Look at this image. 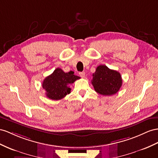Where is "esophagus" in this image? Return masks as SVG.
I'll return each mask as SVG.
<instances>
[{
	"instance_id": "34e87169",
	"label": "esophagus",
	"mask_w": 158,
	"mask_h": 158,
	"mask_svg": "<svg viewBox=\"0 0 158 158\" xmlns=\"http://www.w3.org/2000/svg\"><path fill=\"white\" fill-rule=\"evenodd\" d=\"M79 74L81 77H82V78H84L85 77V72H80Z\"/></svg>"
}]
</instances>
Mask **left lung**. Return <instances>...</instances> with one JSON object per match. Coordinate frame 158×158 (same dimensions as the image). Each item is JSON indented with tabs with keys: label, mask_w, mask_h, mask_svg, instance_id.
I'll use <instances>...</instances> for the list:
<instances>
[{
	"label": "left lung",
	"mask_w": 158,
	"mask_h": 158,
	"mask_svg": "<svg viewBox=\"0 0 158 158\" xmlns=\"http://www.w3.org/2000/svg\"><path fill=\"white\" fill-rule=\"evenodd\" d=\"M91 83L95 91L103 95H112L118 92L122 85V79L118 71L99 65L93 74Z\"/></svg>",
	"instance_id": "8db88e82"
}]
</instances>
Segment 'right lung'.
Wrapping results in <instances>:
<instances>
[{
	"label": "right lung",
	"mask_w": 158,
	"mask_h": 158,
	"mask_svg": "<svg viewBox=\"0 0 158 158\" xmlns=\"http://www.w3.org/2000/svg\"><path fill=\"white\" fill-rule=\"evenodd\" d=\"M79 79V77L75 75L73 71L64 73L61 69L56 68L44 79L42 86L48 98L59 100L70 94L71 89L69 86Z\"/></svg>",
	"instance_id": "obj_1"
}]
</instances>
